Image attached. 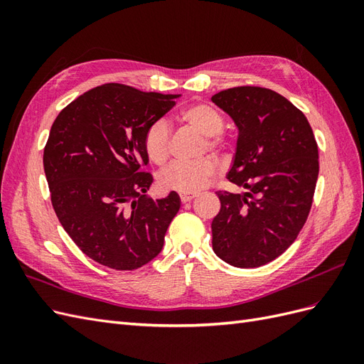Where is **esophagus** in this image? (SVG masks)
Masks as SVG:
<instances>
[{"instance_id": "obj_1", "label": "esophagus", "mask_w": 364, "mask_h": 364, "mask_svg": "<svg viewBox=\"0 0 364 364\" xmlns=\"http://www.w3.org/2000/svg\"><path fill=\"white\" fill-rule=\"evenodd\" d=\"M196 196H197L196 193H181V200H182L183 203L191 202Z\"/></svg>"}]
</instances>
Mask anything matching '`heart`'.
I'll return each mask as SVG.
<instances>
[{
	"mask_svg": "<svg viewBox=\"0 0 364 364\" xmlns=\"http://www.w3.org/2000/svg\"><path fill=\"white\" fill-rule=\"evenodd\" d=\"M181 118L206 136V147L222 151L226 139L222 135L225 119L217 109L208 103H194L181 111ZM147 158L156 165L167 162L170 156V126L158 119L150 124L144 135ZM218 170V164L211 158L197 161H176L159 174V183L165 190L179 193H196L209 183Z\"/></svg>",
	"mask_w": 364,
	"mask_h": 364,
	"instance_id": "heart-1",
	"label": "heart"
}]
</instances>
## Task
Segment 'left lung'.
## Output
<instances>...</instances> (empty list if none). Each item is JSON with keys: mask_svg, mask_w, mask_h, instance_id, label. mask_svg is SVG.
Segmentation results:
<instances>
[{"mask_svg": "<svg viewBox=\"0 0 364 364\" xmlns=\"http://www.w3.org/2000/svg\"><path fill=\"white\" fill-rule=\"evenodd\" d=\"M238 129L229 182L245 193L217 191L213 249L240 269L259 267L287 250L310 214L318 150L306 117L267 87L238 86L213 95Z\"/></svg>", "mask_w": 364, "mask_h": 364, "instance_id": "8db88e82", "label": "left lung"}]
</instances>
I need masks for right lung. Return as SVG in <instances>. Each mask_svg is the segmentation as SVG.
Listing matches in <instances>:
<instances>
[{
	"mask_svg": "<svg viewBox=\"0 0 364 364\" xmlns=\"http://www.w3.org/2000/svg\"><path fill=\"white\" fill-rule=\"evenodd\" d=\"M181 95L106 83L62 109L43 149V171L60 225L102 266L135 270L159 255L179 194L151 199L144 135Z\"/></svg>",
	"mask_w": 364,
	"mask_h": 364,
	"instance_id": "obj_1",
	"label": "right lung"
}]
</instances>
